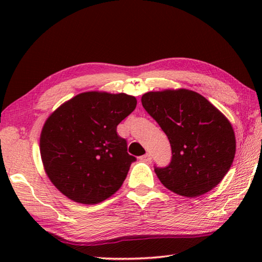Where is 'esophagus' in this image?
Instances as JSON below:
<instances>
[{"instance_id":"esophagus-1","label":"esophagus","mask_w":262,"mask_h":262,"mask_svg":"<svg viewBox=\"0 0 262 262\" xmlns=\"http://www.w3.org/2000/svg\"><path fill=\"white\" fill-rule=\"evenodd\" d=\"M140 160L143 161V162H151V161H152V157H151V154L146 153V154L142 155V157L140 158Z\"/></svg>"}]
</instances>
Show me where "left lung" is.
<instances>
[{"label":"left lung","mask_w":262,"mask_h":262,"mask_svg":"<svg viewBox=\"0 0 262 262\" xmlns=\"http://www.w3.org/2000/svg\"><path fill=\"white\" fill-rule=\"evenodd\" d=\"M142 104L171 145L170 164L154 168L165 188L194 198L223 180L234 160L236 143L231 122L219 109L186 89L147 92Z\"/></svg>","instance_id":"1"}]
</instances>
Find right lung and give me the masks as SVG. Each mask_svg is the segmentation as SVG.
Listing matches in <instances>:
<instances>
[{"instance_id":"obj_1","label":"right lung","mask_w":262,"mask_h":262,"mask_svg":"<svg viewBox=\"0 0 262 262\" xmlns=\"http://www.w3.org/2000/svg\"><path fill=\"white\" fill-rule=\"evenodd\" d=\"M135 97L90 91L48 117L40 135L43 168L53 185L73 202L94 205L118 190L136 158L117 126L136 108Z\"/></svg>"}]
</instances>
